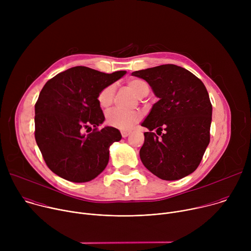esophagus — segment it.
<instances>
[{
    "instance_id": "obj_1",
    "label": "esophagus",
    "mask_w": 251,
    "mask_h": 251,
    "mask_svg": "<svg viewBox=\"0 0 251 251\" xmlns=\"http://www.w3.org/2000/svg\"><path fill=\"white\" fill-rule=\"evenodd\" d=\"M130 133H131V131H129V130H122V131H121V135H122L123 138L128 137V136L130 135Z\"/></svg>"
}]
</instances>
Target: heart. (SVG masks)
<instances>
[{
	"instance_id": "obj_1",
	"label": "heart",
	"mask_w": 251,
	"mask_h": 251,
	"mask_svg": "<svg viewBox=\"0 0 251 251\" xmlns=\"http://www.w3.org/2000/svg\"><path fill=\"white\" fill-rule=\"evenodd\" d=\"M129 88L138 96L144 97L149 91L148 85L140 79H130L128 81ZM115 93V85L109 84L103 87L97 94V102L101 108H109L113 102ZM141 119V113L136 110H123L114 108L106 113V123L111 127L118 129H128Z\"/></svg>"
}]
</instances>
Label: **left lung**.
<instances>
[{
    "label": "left lung",
    "instance_id": "8db88e82",
    "mask_svg": "<svg viewBox=\"0 0 251 251\" xmlns=\"http://www.w3.org/2000/svg\"><path fill=\"white\" fill-rule=\"evenodd\" d=\"M132 75L146 80L159 98L141 123L149 129L140 149L143 165L166 181L189 176L209 144L212 106L204 84L175 64L134 71Z\"/></svg>",
    "mask_w": 251,
    "mask_h": 251
}]
</instances>
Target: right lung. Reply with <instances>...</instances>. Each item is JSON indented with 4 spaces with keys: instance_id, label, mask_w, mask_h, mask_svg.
<instances>
[{
    "instance_id": "obj_1",
    "label": "right lung",
    "mask_w": 251,
    "mask_h": 251,
    "mask_svg": "<svg viewBox=\"0 0 251 251\" xmlns=\"http://www.w3.org/2000/svg\"><path fill=\"white\" fill-rule=\"evenodd\" d=\"M125 74L120 70L108 75L75 66L45 84L34 105V137L46 164L55 175L85 183L106 168L110 146L122 136L110 126L98 130L105 117L97 94ZM92 127L91 133H85Z\"/></svg>"
}]
</instances>
